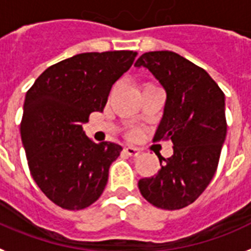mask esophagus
Masks as SVG:
<instances>
[{
	"instance_id": "1",
	"label": "esophagus",
	"mask_w": 251,
	"mask_h": 251,
	"mask_svg": "<svg viewBox=\"0 0 251 251\" xmlns=\"http://www.w3.org/2000/svg\"><path fill=\"white\" fill-rule=\"evenodd\" d=\"M124 152L127 155H129V156H138L140 155V149L137 148H132V146H128V148L124 149Z\"/></svg>"
}]
</instances>
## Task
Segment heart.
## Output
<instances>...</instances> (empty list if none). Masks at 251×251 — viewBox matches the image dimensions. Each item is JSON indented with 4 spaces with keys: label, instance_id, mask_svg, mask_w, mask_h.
Masks as SVG:
<instances>
[{
    "label": "heart",
    "instance_id": "obj_1",
    "mask_svg": "<svg viewBox=\"0 0 251 251\" xmlns=\"http://www.w3.org/2000/svg\"><path fill=\"white\" fill-rule=\"evenodd\" d=\"M134 134H136V132H132V133H130V136H134Z\"/></svg>",
    "mask_w": 251,
    "mask_h": 251
}]
</instances>
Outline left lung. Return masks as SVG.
<instances>
[{
    "mask_svg": "<svg viewBox=\"0 0 251 251\" xmlns=\"http://www.w3.org/2000/svg\"><path fill=\"white\" fill-rule=\"evenodd\" d=\"M134 66L150 70L164 87L167 101L154 141L173 144V155L160 156L158 173L140 179L138 188L156 208H185L204 192L218 167L227 133L225 93L202 68L172 51L144 53Z\"/></svg>",
    "mask_w": 251,
    "mask_h": 251,
    "instance_id": "left-lung-1",
    "label": "left lung"
}]
</instances>
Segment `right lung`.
<instances>
[{
  "mask_svg": "<svg viewBox=\"0 0 251 251\" xmlns=\"http://www.w3.org/2000/svg\"><path fill=\"white\" fill-rule=\"evenodd\" d=\"M137 52H86L47 68L25 95L20 123L33 179L57 206L80 210L96 201L122 146L95 144L83 124L102 111L111 87Z\"/></svg>",
  "mask_w": 251,
  "mask_h": 251,
  "instance_id": "obj_1",
  "label": "right lung"
}]
</instances>
